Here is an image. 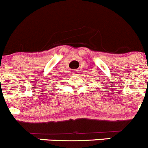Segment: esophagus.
<instances>
[{
  "label": "esophagus",
  "instance_id": "34e87169",
  "mask_svg": "<svg viewBox=\"0 0 148 148\" xmlns=\"http://www.w3.org/2000/svg\"><path fill=\"white\" fill-rule=\"evenodd\" d=\"M79 73H80V72H79L78 70H75V71H74V73H74L75 75H77V74Z\"/></svg>",
  "mask_w": 148,
  "mask_h": 148
}]
</instances>
